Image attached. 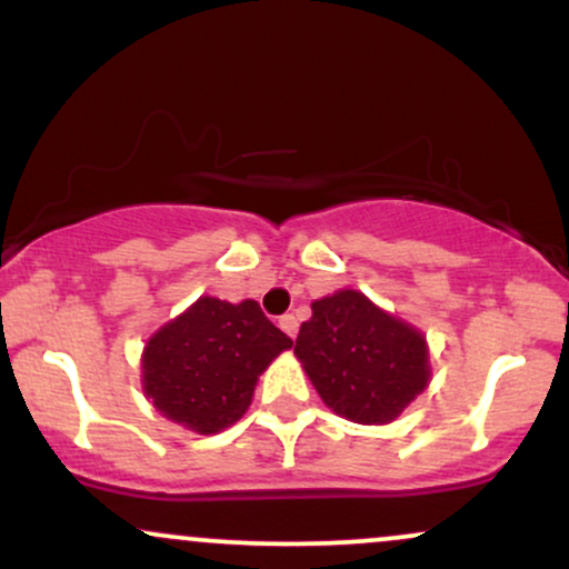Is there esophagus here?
<instances>
[{"label":"esophagus","mask_w":569,"mask_h":569,"mask_svg":"<svg viewBox=\"0 0 569 569\" xmlns=\"http://www.w3.org/2000/svg\"><path fill=\"white\" fill-rule=\"evenodd\" d=\"M280 329H283L286 335H289V337L293 339V337H297V329H299L297 318H293L291 312H289V316H283V318H280Z\"/></svg>","instance_id":"esophagus-1"}]
</instances>
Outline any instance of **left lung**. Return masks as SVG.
Listing matches in <instances>:
<instances>
[{"instance_id":"obj_1","label":"left lung","mask_w":569,"mask_h":569,"mask_svg":"<svg viewBox=\"0 0 569 569\" xmlns=\"http://www.w3.org/2000/svg\"><path fill=\"white\" fill-rule=\"evenodd\" d=\"M293 356L335 415L388 426L430 382L426 335L367 293L339 289L316 299Z\"/></svg>"}]
</instances>
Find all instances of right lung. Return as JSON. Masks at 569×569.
Instances as JSON below:
<instances>
[{"label": "right lung", "mask_w": 569, "mask_h": 569, "mask_svg": "<svg viewBox=\"0 0 569 569\" xmlns=\"http://www.w3.org/2000/svg\"><path fill=\"white\" fill-rule=\"evenodd\" d=\"M291 345L253 299L200 297L143 345V396L166 420L213 436L246 415L259 375Z\"/></svg>", "instance_id": "add662e5"}]
</instances>
